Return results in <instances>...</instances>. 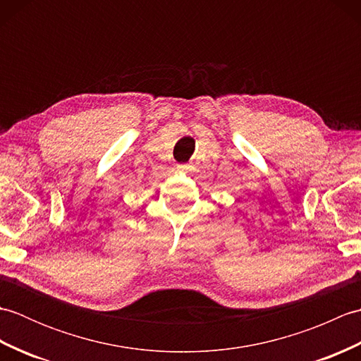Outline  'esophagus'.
I'll use <instances>...</instances> for the list:
<instances>
[{
  "label": "esophagus",
  "instance_id": "34e87169",
  "mask_svg": "<svg viewBox=\"0 0 361 361\" xmlns=\"http://www.w3.org/2000/svg\"><path fill=\"white\" fill-rule=\"evenodd\" d=\"M176 169H178L180 172H192L194 171V164L192 163H183V164L176 166Z\"/></svg>",
  "mask_w": 361,
  "mask_h": 361
}]
</instances>
